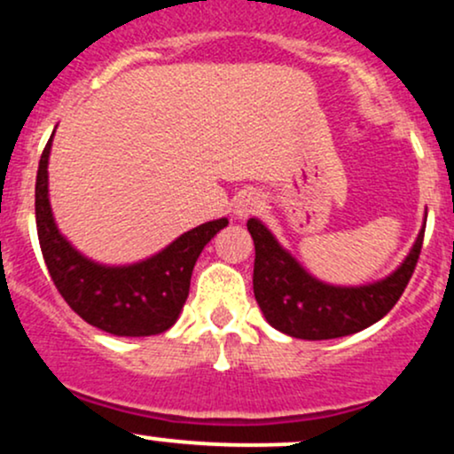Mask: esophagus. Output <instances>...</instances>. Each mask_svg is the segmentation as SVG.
<instances>
[{"instance_id":"34e87169","label":"esophagus","mask_w":454,"mask_h":454,"mask_svg":"<svg viewBox=\"0 0 454 454\" xmlns=\"http://www.w3.org/2000/svg\"><path fill=\"white\" fill-rule=\"evenodd\" d=\"M262 198L261 193L256 192H243L241 196L235 198V207H232V211H235V215L239 219H247L250 215H256L258 211L262 208Z\"/></svg>"}]
</instances>
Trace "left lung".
Segmentation results:
<instances>
[{
  "instance_id": "1",
  "label": "left lung",
  "mask_w": 454,
  "mask_h": 454,
  "mask_svg": "<svg viewBox=\"0 0 454 454\" xmlns=\"http://www.w3.org/2000/svg\"><path fill=\"white\" fill-rule=\"evenodd\" d=\"M427 223V222H425ZM254 239V297L269 325L301 340H330L366 330L395 308L422 250L425 226L396 271L364 286L317 280L291 256L261 219H247Z\"/></svg>"
}]
</instances>
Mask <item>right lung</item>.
Masks as SVG:
<instances>
[{
    "mask_svg": "<svg viewBox=\"0 0 454 454\" xmlns=\"http://www.w3.org/2000/svg\"><path fill=\"white\" fill-rule=\"evenodd\" d=\"M53 139V136H51ZM44 146L36 174V228L44 265L64 301L83 321L114 336H154L176 323L189 295L198 256L228 219L192 228L146 261L109 267L90 261L58 231L49 204V153Z\"/></svg>",
    "mask_w": 454,
    "mask_h": 454,
    "instance_id": "right-lung-1",
    "label": "right lung"
}]
</instances>
